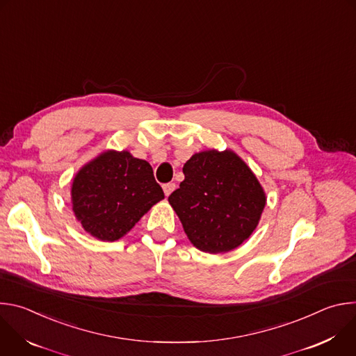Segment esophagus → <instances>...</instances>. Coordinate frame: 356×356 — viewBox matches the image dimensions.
I'll use <instances>...</instances> for the list:
<instances>
[{
    "instance_id": "esophagus-1",
    "label": "esophagus",
    "mask_w": 356,
    "mask_h": 356,
    "mask_svg": "<svg viewBox=\"0 0 356 356\" xmlns=\"http://www.w3.org/2000/svg\"><path fill=\"white\" fill-rule=\"evenodd\" d=\"M176 188V184L175 183H166L163 184V191H165V195H170V193Z\"/></svg>"
}]
</instances>
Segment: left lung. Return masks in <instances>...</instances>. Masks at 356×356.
<instances>
[{"mask_svg":"<svg viewBox=\"0 0 356 356\" xmlns=\"http://www.w3.org/2000/svg\"><path fill=\"white\" fill-rule=\"evenodd\" d=\"M184 180L169 195L191 243L202 252L235 249L257 228L266 197L257 176L231 150H206L183 168Z\"/></svg>","mask_w":356,"mask_h":356,"instance_id":"obj_1","label":"left lung"}]
</instances>
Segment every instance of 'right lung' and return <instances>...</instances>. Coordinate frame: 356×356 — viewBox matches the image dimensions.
I'll return each mask as SVG.
<instances>
[{
  "instance_id": "add662e5",
  "label": "right lung",
  "mask_w": 356,
  "mask_h": 356,
  "mask_svg": "<svg viewBox=\"0 0 356 356\" xmlns=\"http://www.w3.org/2000/svg\"><path fill=\"white\" fill-rule=\"evenodd\" d=\"M163 198L150 165L127 150L104 152L76 175L72 186L76 218L88 234L110 242Z\"/></svg>"
}]
</instances>
